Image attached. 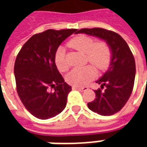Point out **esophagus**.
I'll use <instances>...</instances> for the list:
<instances>
[{"label": "esophagus", "mask_w": 147, "mask_h": 147, "mask_svg": "<svg viewBox=\"0 0 147 147\" xmlns=\"http://www.w3.org/2000/svg\"><path fill=\"white\" fill-rule=\"evenodd\" d=\"M72 88H73V89L79 90H80V91H84V90H86L88 89V88L86 87V86H84V87H80V86H72Z\"/></svg>", "instance_id": "1"}]
</instances>
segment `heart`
I'll return each instance as SVG.
<instances>
[{"mask_svg": "<svg viewBox=\"0 0 147 147\" xmlns=\"http://www.w3.org/2000/svg\"><path fill=\"white\" fill-rule=\"evenodd\" d=\"M69 45L77 50L86 54L87 60L100 70H105L110 64L111 51L109 45L105 42L95 43L89 36L80 35L74 38L69 42ZM55 63L60 71H64L68 67L65 49L60 47L55 54ZM96 69L91 65L82 67H75L67 73V83L74 86H84L96 76Z\"/></svg>", "mask_w": 147, "mask_h": 147, "instance_id": "1", "label": "heart"}]
</instances>
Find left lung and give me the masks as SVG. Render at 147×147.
I'll use <instances>...</instances> for the list:
<instances>
[{
	"label": "left lung",
	"mask_w": 147,
	"mask_h": 147,
	"mask_svg": "<svg viewBox=\"0 0 147 147\" xmlns=\"http://www.w3.org/2000/svg\"><path fill=\"white\" fill-rule=\"evenodd\" d=\"M76 34L98 38L105 41L110 49L109 69L96 81L105 90H94L96 98L87 105L90 110L102 116L117 113L125 105L134 86L136 62L129 46L120 34L103 28H84Z\"/></svg>",
	"instance_id": "8db88e82"
}]
</instances>
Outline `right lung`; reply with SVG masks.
Segmentation results:
<instances>
[{
	"instance_id": "1",
	"label": "right lung",
	"mask_w": 147,
	"mask_h": 147,
	"mask_svg": "<svg viewBox=\"0 0 147 147\" xmlns=\"http://www.w3.org/2000/svg\"><path fill=\"white\" fill-rule=\"evenodd\" d=\"M76 31L47 30L34 34L18 53L14 66L18 95L25 108L38 119L52 118L66 107L71 86L59 72L55 54L61 43Z\"/></svg>"
}]
</instances>
